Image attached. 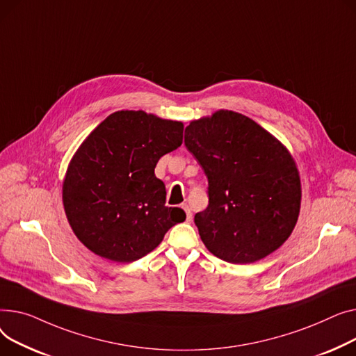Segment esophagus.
Wrapping results in <instances>:
<instances>
[{
    "label": "esophagus",
    "instance_id": "esophagus-1",
    "mask_svg": "<svg viewBox=\"0 0 356 356\" xmlns=\"http://www.w3.org/2000/svg\"><path fill=\"white\" fill-rule=\"evenodd\" d=\"M182 208H184V211H185V214H186V221H191L193 213H191V210H190V207H188L186 204H182Z\"/></svg>",
    "mask_w": 356,
    "mask_h": 356
}]
</instances>
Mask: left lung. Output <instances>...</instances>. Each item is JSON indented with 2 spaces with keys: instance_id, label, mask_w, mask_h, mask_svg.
Here are the masks:
<instances>
[{
  "instance_id": "1",
  "label": "left lung",
  "mask_w": 356,
  "mask_h": 356,
  "mask_svg": "<svg viewBox=\"0 0 356 356\" xmlns=\"http://www.w3.org/2000/svg\"><path fill=\"white\" fill-rule=\"evenodd\" d=\"M185 146L208 178V207L194 217L218 259L247 264L277 250L300 211V177L286 146L259 123L217 111L185 128Z\"/></svg>"
}]
</instances>
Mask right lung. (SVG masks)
I'll list each match as a JSON object with an SVG mask.
<instances>
[{
  "label": "right lung",
  "mask_w": 356,
  "mask_h": 356,
  "mask_svg": "<svg viewBox=\"0 0 356 356\" xmlns=\"http://www.w3.org/2000/svg\"><path fill=\"white\" fill-rule=\"evenodd\" d=\"M182 132V122L119 111L83 140L63 182V205L90 252L135 261L185 220L181 208L165 205V185L155 177L159 158L181 146Z\"/></svg>",
  "instance_id": "right-lung-1"
}]
</instances>
